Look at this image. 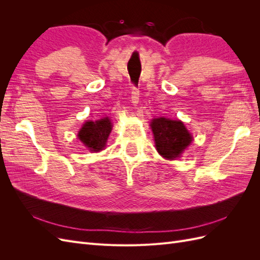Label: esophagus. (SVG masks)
<instances>
[{
  "label": "esophagus",
  "mask_w": 260,
  "mask_h": 260,
  "mask_svg": "<svg viewBox=\"0 0 260 260\" xmlns=\"http://www.w3.org/2000/svg\"><path fill=\"white\" fill-rule=\"evenodd\" d=\"M139 98H140V91L136 86H132V91H131V101L132 103L137 105L139 103Z\"/></svg>",
  "instance_id": "esophagus-1"
}]
</instances>
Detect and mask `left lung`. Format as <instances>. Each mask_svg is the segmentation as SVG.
Segmentation results:
<instances>
[{
  "label": "left lung",
  "mask_w": 260,
  "mask_h": 260,
  "mask_svg": "<svg viewBox=\"0 0 260 260\" xmlns=\"http://www.w3.org/2000/svg\"><path fill=\"white\" fill-rule=\"evenodd\" d=\"M151 127L157 151L165 158H177L192 142L191 135L180 120L156 118L151 122Z\"/></svg>",
  "instance_id": "1"
}]
</instances>
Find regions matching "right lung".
<instances>
[{"instance_id": "add662e5", "label": "right lung", "mask_w": 260, "mask_h": 260, "mask_svg": "<svg viewBox=\"0 0 260 260\" xmlns=\"http://www.w3.org/2000/svg\"><path fill=\"white\" fill-rule=\"evenodd\" d=\"M111 131L112 122L108 118H104V119L98 120L95 122H85L79 131L78 137L85 146L90 148V151L99 152L105 146Z\"/></svg>"}]
</instances>
